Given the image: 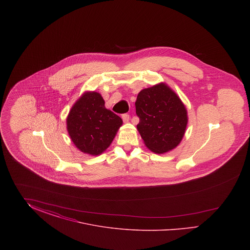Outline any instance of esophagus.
Instances as JSON below:
<instances>
[{"label":"esophagus","mask_w":250,"mask_h":250,"mask_svg":"<svg viewBox=\"0 0 250 250\" xmlns=\"http://www.w3.org/2000/svg\"><path fill=\"white\" fill-rule=\"evenodd\" d=\"M122 119L124 122H128L129 121V114H127V113H124V114H122Z\"/></svg>","instance_id":"1"}]
</instances>
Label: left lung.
Wrapping results in <instances>:
<instances>
[{"instance_id": "obj_1", "label": "left lung", "mask_w": 250, "mask_h": 250, "mask_svg": "<svg viewBox=\"0 0 250 250\" xmlns=\"http://www.w3.org/2000/svg\"><path fill=\"white\" fill-rule=\"evenodd\" d=\"M135 105L145 145L156 154L174 149L188 125L187 109L177 95L166 84H158L141 91Z\"/></svg>"}]
</instances>
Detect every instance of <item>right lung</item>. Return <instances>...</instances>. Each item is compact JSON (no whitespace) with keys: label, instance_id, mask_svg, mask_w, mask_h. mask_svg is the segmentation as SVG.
Segmentation results:
<instances>
[{"label":"right lung","instance_id":"right-lung-1","mask_svg":"<svg viewBox=\"0 0 250 250\" xmlns=\"http://www.w3.org/2000/svg\"><path fill=\"white\" fill-rule=\"evenodd\" d=\"M74 144L83 153L97 155L113 141L123 124L117 114L105 107L98 93H85L73 106L66 120Z\"/></svg>","mask_w":250,"mask_h":250}]
</instances>
